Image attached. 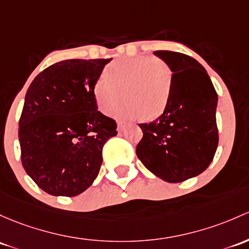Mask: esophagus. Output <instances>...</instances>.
Instances as JSON below:
<instances>
[{"label":"esophagus","mask_w":249,"mask_h":249,"mask_svg":"<svg viewBox=\"0 0 249 249\" xmlns=\"http://www.w3.org/2000/svg\"><path fill=\"white\" fill-rule=\"evenodd\" d=\"M124 127H125L124 123L118 122V124H117V130H118V132H123V131H124Z\"/></svg>","instance_id":"34e87169"}]
</instances>
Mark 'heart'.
Returning <instances> with one entry per match:
<instances>
[{
  "label": "heart",
  "instance_id": "obj_1",
  "mask_svg": "<svg viewBox=\"0 0 249 249\" xmlns=\"http://www.w3.org/2000/svg\"><path fill=\"white\" fill-rule=\"evenodd\" d=\"M173 89L169 65L150 56L124 57L108 64L95 80L93 95L98 108L109 114L123 96L114 114L120 119L154 120L167 108Z\"/></svg>",
  "mask_w": 249,
  "mask_h": 249
}]
</instances>
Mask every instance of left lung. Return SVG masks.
I'll use <instances>...</instances> for the list:
<instances>
[{"label":"left lung","mask_w":249,"mask_h":249,"mask_svg":"<svg viewBox=\"0 0 249 249\" xmlns=\"http://www.w3.org/2000/svg\"><path fill=\"white\" fill-rule=\"evenodd\" d=\"M173 72V89L167 108L158 119L140 124L143 138L136 154L145 168L167 182L197 177L213 161L218 131V96L208 72L187 54L155 51Z\"/></svg>","instance_id":"1"}]
</instances>
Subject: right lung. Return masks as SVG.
Returning a JSON list of instances; mask_svg holds the SVG:
<instances>
[{
  "mask_svg": "<svg viewBox=\"0 0 249 249\" xmlns=\"http://www.w3.org/2000/svg\"><path fill=\"white\" fill-rule=\"evenodd\" d=\"M109 59H67L32 81L19 122L21 161L51 196L74 197L93 184L103 146L117 135L113 119L98 111L93 86Z\"/></svg>",
  "mask_w": 249,
  "mask_h": 249,
  "instance_id": "1",
  "label": "right lung"
}]
</instances>
